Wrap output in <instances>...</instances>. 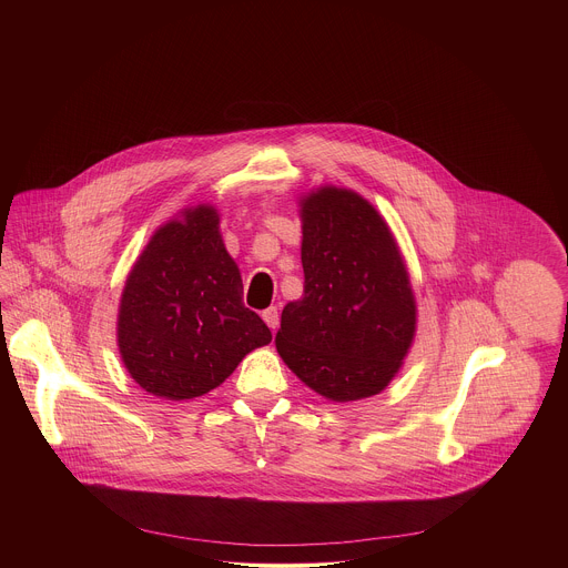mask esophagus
Returning a JSON list of instances; mask_svg holds the SVG:
<instances>
[{"label": "esophagus", "instance_id": "1", "mask_svg": "<svg viewBox=\"0 0 568 568\" xmlns=\"http://www.w3.org/2000/svg\"><path fill=\"white\" fill-rule=\"evenodd\" d=\"M262 320H264V324L268 325L271 329H277V325H280V313H277V308H275V306L266 308V311L262 313Z\"/></svg>", "mask_w": 568, "mask_h": 568}]
</instances>
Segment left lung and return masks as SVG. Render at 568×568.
<instances>
[{"label":"left lung","mask_w":568,"mask_h":568,"mask_svg":"<svg viewBox=\"0 0 568 568\" xmlns=\"http://www.w3.org/2000/svg\"><path fill=\"white\" fill-rule=\"evenodd\" d=\"M300 219L304 295L282 311L277 354L325 400L372 398L405 365L417 329L403 251L349 187H313L300 196Z\"/></svg>","instance_id":"8db88e82"}]
</instances>
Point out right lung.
<instances>
[{
    "label": "right lung",
    "mask_w": 568,
    "mask_h": 568,
    "mask_svg": "<svg viewBox=\"0 0 568 568\" xmlns=\"http://www.w3.org/2000/svg\"><path fill=\"white\" fill-rule=\"evenodd\" d=\"M271 329L243 304L241 268L212 203L183 207L131 266L118 308V349L131 378L165 400L223 385Z\"/></svg>",
    "instance_id": "add662e5"
}]
</instances>
